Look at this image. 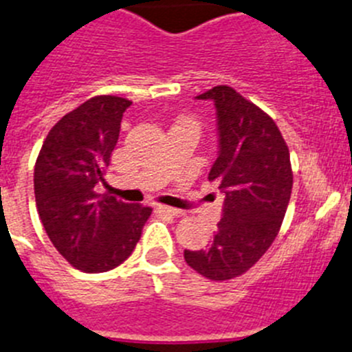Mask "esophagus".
<instances>
[{
    "label": "esophagus",
    "instance_id": "1",
    "mask_svg": "<svg viewBox=\"0 0 352 352\" xmlns=\"http://www.w3.org/2000/svg\"><path fill=\"white\" fill-rule=\"evenodd\" d=\"M156 210L160 213H165V215H170V217H182L184 215L182 210L172 208V206H166V205H157Z\"/></svg>",
    "mask_w": 352,
    "mask_h": 352
}]
</instances>
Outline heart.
<instances>
[{"mask_svg":"<svg viewBox=\"0 0 352 352\" xmlns=\"http://www.w3.org/2000/svg\"><path fill=\"white\" fill-rule=\"evenodd\" d=\"M186 121H187V123H192V124H196L195 121H191V120H186Z\"/></svg>","mask_w":352,"mask_h":352,"instance_id":"1","label":"heart"}]
</instances>
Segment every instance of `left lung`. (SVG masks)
Masks as SVG:
<instances>
[{"label": "left lung", "mask_w": 352, "mask_h": 352, "mask_svg": "<svg viewBox=\"0 0 352 352\" xmlns=\"http://www.w3.org/2000/svg\"><path fill=\"white\" fill-rule=\"evenodd\" d=\"M196 98L215 104L219 156L208 180L226 198L210 245L184 258L208 280L226 281L248 271L280 232L294 186L290 151L274 120L234 88L219 85Z\"/></svg>", "instance_id": "8db88e82"}]
</instances>
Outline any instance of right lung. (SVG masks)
Returning a JSON list of instances; mask_svg holds the SVG:
<instances>
[{"mask_svg": "<svg viewBox=\"0 0 352 352\" xmlns=\"http://www.w3.org/2000/svg\"><path fill=\"white\" fill-rule=\"evenodd\" d=\"M130 106L123 97H91L54 124L36 160L34 196L43 228L58 254L83 272L123 264L153 212L95 191Z\"/></svg>", "mask_w": 352, "mask_h": 352, "instance_id": "add662e5", "label": "right lung"}]
</instances>
